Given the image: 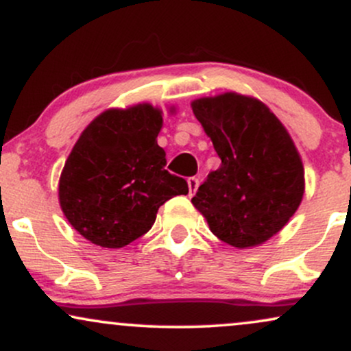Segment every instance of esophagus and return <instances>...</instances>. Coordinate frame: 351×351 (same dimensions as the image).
I'll use <instances>...</instances> for the list:
<instances>
[{
  "label": "esophagus",
  "instance_id": "34e87169",
  "mask_svg": "<svg viewBox=\"0 0 351 351\" xmlns=\"http://www.w3.org/2000/svg\"><path fill=\"white\" fill-rule=\"evenodd\" d=\"M199 186V180L195 178V176H191V178H188V188H189V195H195L196 189Z\"/></svg>",
  "mask_w": 351,
  "mask_h": 351
}]
</instances>
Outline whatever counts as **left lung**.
<instances>
[{"instance_id": "8db88e82", "label": "left lung", "mask_w": 351, "mask_h": 351, "mask_svg": "<svg viewBox=\"0 0 351 351\" xmlns=\"http://www.w3.org/2000/svg\"><path fill=\"white\" fill-rule=\"evenodd\" d=\"M221 167L198 188L193 206L232 247L264 244L295 215L304 198V165L295 143L261 100L224 92L191 102Z\"/></svg>"}]
</instances>
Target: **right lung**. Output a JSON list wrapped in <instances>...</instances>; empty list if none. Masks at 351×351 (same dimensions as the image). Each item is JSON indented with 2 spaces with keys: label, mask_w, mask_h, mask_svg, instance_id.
Listing matches in <instances>:
<instances>
[{
  "label": "right lung",
  "mask_w": 351,
  "mask_h": 351,
  "mask_svg": "<svg viewBox=\"0 0 351 351\" xmlns=\"http://www.w3.org/2000/svg\"><path fill=\"white\" fill-rule=\"evenodd\" d=\"M162 114L152 104L108 108L87 125L67 156L59 204L92 244H130L150 231L163 203L188 195L186 181L165 170V150L156 143Z\"/></svg>",
  "instance_id": "1"
}]
</instances>
